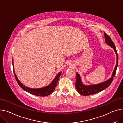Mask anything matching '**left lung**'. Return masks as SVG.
I'll list each match as a JSON object with an SVG mask.
<instances>
[{
    "instance_id": "obj_1",
    "label": "left lung",
    "mask_w": 123,
    "mask_h": 123,
    "mask_svg": "<svg viewBox=\"0 0 123 123\" xmlns=\"http://www.w3.org/2000/svg\"><path fill=\"white\" fill-rule=\"evenodd\" d=\"M104 37H105V40L106 43L110 46L112 48H113L115 52L116 53V56H117V62H116V66L115 67L114 70L113 72L112 76L110 78H109L107 81L103 82L102 83L97 84H94V85H84L83 83L81 76L80 75L77 73L76 76H77V79L76 81V88L77 90V91L79 92V94H80L82 95L83 96H89L91 95L95 94L98 92H100L104 89H106L107 87L109 86V85L111 84V83L112 82L114 77L115 75L116 69L118 67V53L116 51V49L115 46V44L113 41L111 40V39L110 37L105 32L104 33Z\"/></svg>"
}]
</instances>
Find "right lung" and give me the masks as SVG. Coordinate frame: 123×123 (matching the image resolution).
I'll list each match as a JSON object with an SVG mask.
<instances>
[{
    "label": "right lung",
    "mask_w": 123,
    "mask_h": 123,
    "mask_svg": "<svg viewBox=\"0 0 123 123\" xmlns=\"http://www.w3.org/2000/svg\"><path fill=\"white\" fill-rule=\"evenodd\" d=\"M12 64H13V68H14L13 59V60H12ZM13 71H14V75L15 77L16 80L18 84V85L20 86V87L23 90H24V91H26L27 92H28L30 94H31L32 95H34L35 96H42V97L48 96L53 92L54 90L55 89L56 85L57 84V82L58 81V80H59V77L62 73V72H60L58 73V74L56 76V77L54 78V79L53 80V81H52L48 85L45 86L44 87L40 88L33 89V88H30L27 87L26 86H25V85H24L17 78V76L14 71V69L13 70Z\"/></svg>",
    "instance_id": "right-lung-1"
}]
</instances>
